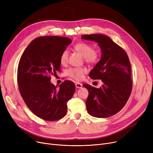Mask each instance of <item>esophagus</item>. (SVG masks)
<instances>
[{"mask_svg": "<svg viewBox=\"0 0 153 153\" xmlns=\"http://www.w3.org/2000/svg\"><path fill=\"white\" fill-rule=\"evenodd\" d=\"M75 85H76V87L78 88V89H80V88H81L82 87V84L79 83V82H76Z\"/></svg>", "mask_w": 153, "mask_h": 153, "instance_id": "esophagus-1", "label": "esophagus"}]
</instances>
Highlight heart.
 Returning a JSON list of instances; mask_svg holds the SVG:
<instances>
[{
  "mask_svg": "<svg viewBox=\"0 0 153 153\" xmlns=\"http://www.w3.org/2000/svg\"><path fill=\"white\" fill-rule=\"evenodd\" d=\"M74 49L81 56H82L85 61L88 63H95L99 58V53L97 50L92 49L91 45L79 42L76 44ZM69 56L68 50H64L60 56V62L62 65L67 63ZM87 72V69L84 68H72L68 70L67 74L70 77L76 81H81L84 77V75Z\"/></svg>",
  "mask_w": 153,
  "mask_h": 153,
  "instance_id": "heart-1",
  "label": "heart"
}]
</instances>
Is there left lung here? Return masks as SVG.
<instances>
[{"label": "left lung", "mask_w": 153, "mask_h": 153, "mask_svg": "<svg viewBox=\"0 0 153 153\" xmlns=\"http://www.w3.org/2000/svg\"><path fill=\"white\" fill-rule=\"evenodd\" d=\"M82 39L97 43L102 51L101 59L92 69L89 77L101 79L99 89L83 85L89 91L85 102L88 113L97 118H107L121 110L132 90L131 65L122 48L108 36L102 34L84 35Z\"/></svg>", "instance_id": "obj_1"}]
</instances>
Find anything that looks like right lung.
<instances>
[{
  "label": "right lung",
  "mask_w": 153,
  "mask_h": 153,
  "mask_svg": "<svg viewBox=\"0 0 153 153\" xmlns=\"http://www.w3.org/2000/svg\"><path fill=\"white\" fill-rule=\"evenodd\" d=\"M71 42L62 36L37 38L27 47L19 63L20 95L29 109L46 121H56L66 115L67 102L76 90L71 81L62 82L58 89L50 81V76L60 71V56Z\"/></svg>",
  "instance_id": "1"
}]
</instances>
